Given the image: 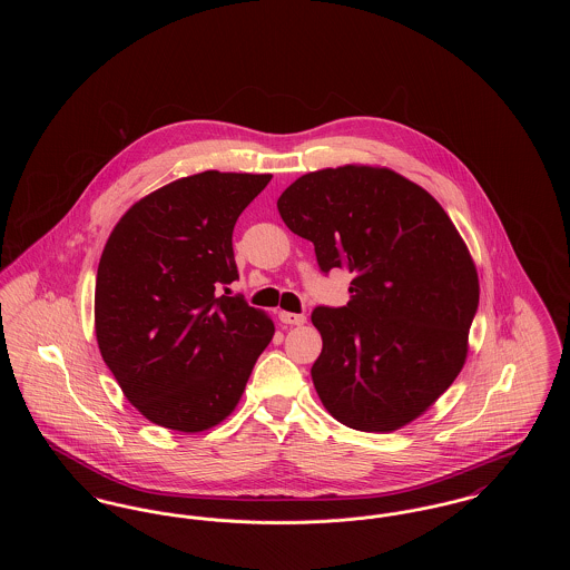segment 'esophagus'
Masks as SVG:
<instances>
[{
  "label": "esophagus",
  "mask_w": 570,
  "mask_h": 570,
  "mask_svg": "<svg viewBox=\"0 0 570 570\" xmlns=\"http://www.w3.org/2000/svg\"><path fill=\"white\" fill-rule=\"evenodd\" d=\"M279 321L284 323V325H303L307 318H305V314H293V312H279Z\"/></svg>",
  "instance_id": "obj_1"
}]
</instances>
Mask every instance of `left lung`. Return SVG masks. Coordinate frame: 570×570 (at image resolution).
<instances>
[{
	"label": "left lung",
	"instance_id": "obj_1",
	"mask_svg": "<svg viewBox=\"0 0 570 570\" xmlns=\"http://www.w3.org/2000/svg\"><path fill=\"white\" fill-rule=\"evenodd\" d=\"M323 272L353 273L344 307H316L323 406L358 432H395L453 384L468 356L479 273L460 230L404 175L346 164L298 177L277 198Z\"/></svg>",
	"mask_w": 570,
	"mask_h": 570
}]
</instances>
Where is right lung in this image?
<instances>
[{
	"label": "right lung",
	"mask_w": 570,
	"mask_h": 570,
	"mask_svg": "<svg viewBox=\"0 0 570 570\" xmlns=\"http://www.w3.org/2000/svg\"><path fill=\"white\" fill-rule=\"evenodd\" d=\"M272 175L205 170L140 200L115 224L96 275V340L126 400L184 434L219 425L244 395L275 326L244 297L233 228Z\"/></svg>",
	"instance_id": "1"
}]
</instances>
